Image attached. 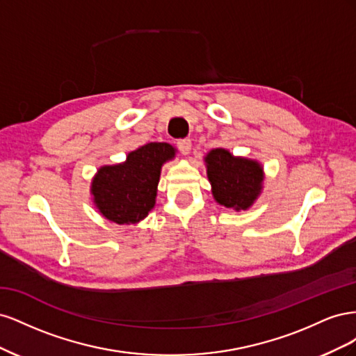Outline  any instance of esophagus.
Wrapping results in <instances>:
<instances>
[{"label":"esophagus","instance_id":"34e87169","mask_svg":"<svg viewBox=\"0 0 356 356\" xmlns=\"http://www.w3.org/2000/svg\"><path fill=\"white\" fill-rule=\"evenodd\" d=\"M178 145V149L182 153V154H188L190 149H191V141L188 138H184V139H179V141L177 143Z\"/></svg>","mask_w":356,"mask_h":356}]
</instances>
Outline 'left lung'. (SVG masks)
<instances>
[{
  "instance_id": "8db88e82",
  "label": "left lung",
  "mask_w": 356,
  "mask_h": 356,
  "mask_svg": "<svg viewBox=\"0 0 356 356\" xmlns=\"http://www.w3.org/2000/svg\"><path fill=\"white\" fill-rule=\"evenodd\" d=\"M204 160L215 200L236 211L250 208L261 191V166L254 160L233 157L222 148L212 149Z\"/></svg>"
}]
</instances>
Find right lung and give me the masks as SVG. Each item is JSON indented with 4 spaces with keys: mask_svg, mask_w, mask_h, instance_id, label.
Instances as JSON below:
<instances>
[{
    "mask_svg": "<svg viewBox=\"0 0 356 356\" xmlns=\"http://www.w3.org/2000/svg\"><path fill=\"white\" fill-rule=\"evenodd\" d=\"M175 156L166 143H152L129 153L124 163L104 166L92 182L99 212L117 224L144 220L156 203L161 165Z\"/></svg>",
    "mask_w": 356,
    "mask_h": 356,
    "instance_id": "obj_1",
    "label": "right lung"
}]
</instances>
